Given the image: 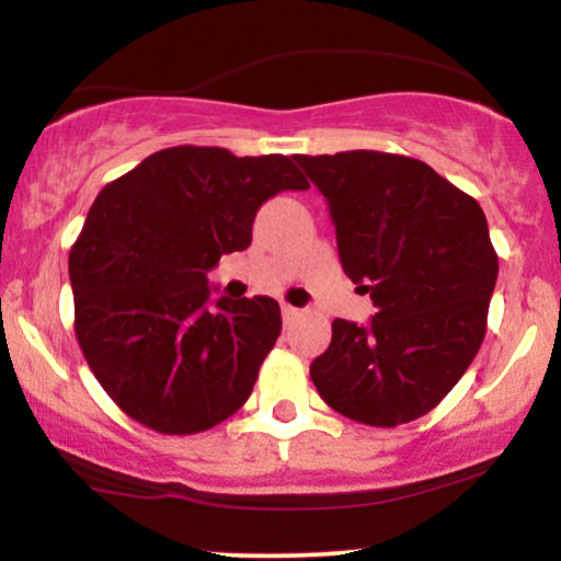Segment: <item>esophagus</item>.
<instances>
[{"mask_svg": "<svg viewBox=\"0 0 561 561\" xmlns=\"http://www.w3.org/2000/svg\"><path fill=\"white\" fill-rule=\"evenodd\" d=\"M298 308H293V306H287V302H285V306H282V319H285V327H289V324H293V321L295 319H298Z\"/></svg>", "mask_w": 561, "mask_h": 561, "instance_id": "1", "label": "esophagus"}]
</instances>
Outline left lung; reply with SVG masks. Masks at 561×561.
<instances>
[{"label": "left lung", "mask_w": 561, "mask_h": 561, "mask_svg": "<svg viewBox=\"0 0 561 561\" xmlns=\"http://www.w3.org/2000/svg\"><path fill=\"white\" fill-rule=\"evenodd\" d=\"M330 205L343 272L369 293L366 327L332 321L311 364L319 396L371 427L433 411L485 337L499 276L478 199L427 163L377 150L295 156Z\"/></svg>", "instance_id": "1"}]
</instances>
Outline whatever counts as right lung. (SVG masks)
<instances>
[{
    "label": "right lung",
    "instance_id": "add662e5",
    "mask_svg": "<svg viewBox=\"0 0 561 561\" xmlns=\"http://www.w3.org/2000/svg\"><path fill=\"white\" fill-rule=\"evenodd\" d=\"M306 186L285 156L179 145L96 195L68 259L76 337L124 414L195 435L248 401L282 332L279 302H210L208 272L248 248L268 197Z\"/></svg>",
    "mask_w": 561,
    "mask_h": 561
}]
</instances>
